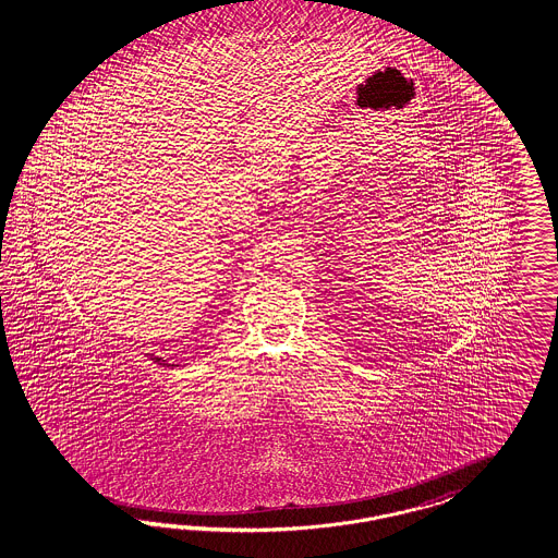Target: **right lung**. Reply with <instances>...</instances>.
<instances>
[{
    "mask_svg": "<svg viewBox=\"0 0 558 558\" xmlns=\"http://www.w3.org/2000/svg\"><path fill=\"white\" fill-rule=\"evenodd\" d=\"M154 362L160 363V365H170V363L166 362V360H162V357H151Z\"/></svg>",
    "mask_w": 558,
    "mask_h": 558,
    "instance_id": "right-lung-1",
    "label": "right lung"
}]
</instances>
